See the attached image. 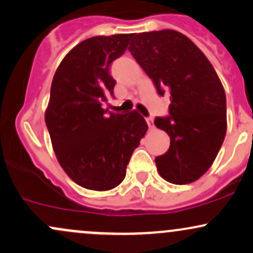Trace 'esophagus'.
<instances>
[{
	"label": "esophagus",
	"instance_id": "obj_1",
	"mask_svg": "<svg viewBox=\"0 0 253 253\" xmlns=\"http://www.w3.org/2000/svg\"><path fill=\"white\" fill-rule=\"evenodd\" d=\"M145 121H147L148 126H149L150 129H151V127H154V122H153V118L149 117V118H147V120H145Z\"/></svg>",
	"mask_w": 253,
	"mask_h": 253
}]
</instances>
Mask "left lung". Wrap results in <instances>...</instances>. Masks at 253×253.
<instances>
[{
    "label": "left lung",
    "mask_w": 253,
    "mask_h": 253,
    "mask_svg": "<svg viewBox=\"0 0 253 253\" xmlns=\"http://www.w3.org/2000/svg\"><path fill=\"white\" fill-rule=\"evenodd\" d=\"M159 94L169 93L168 117L155 126L170 137L167 153L155 163L174 185L200 179L209 170L226 135V96L206 55L182 33L173 29L135 34L129 47Z\"/></svg>",
    "instance_id": "8db88e82"
}]
</instances>
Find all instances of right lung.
Segmentation results:
<instances>
[{
    "mask_svg": "<svg viewBox=\"0 0 253 253\" xmlns=\"http://www.w3.org/2000/svg\"><path fill=\"white\" fill-rule=\"evenodd\" d=\"M132 34L93 37L73 47L53 77L44 122L65 173L91 191H110L124 180L133 150L148 130L136 110L102 108L114 94L110 65L126 52Z\"/></svg>",
    "mask_w": 253,
    "mask_h": 253,
    "instance_id": "1",
    "label": "right lung"
}]
</instances>
